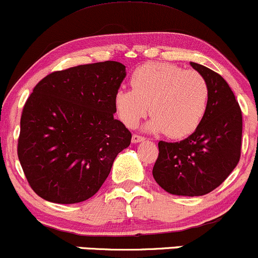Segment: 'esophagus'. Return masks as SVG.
Returning a JSON list of instances; mask_svg holds the SVG:
<instances>
[{
	"label": "esophagus",
	"instance_id": "34e87169",
	"mask_svg": "<svg viewBox=\"0 0 258 258\" xmlns=\"http://www.w3.org/2000/svg\"><path fill=\"white\" fill-rule=\"evenodd\" d=\"M145 140V138L144 136H141V135H133V139H132V141H133V144H138V142H141V141H144Z\"/></svg>",
	"mask_w": 258,
	"mask_h": 258
}]
</instances>
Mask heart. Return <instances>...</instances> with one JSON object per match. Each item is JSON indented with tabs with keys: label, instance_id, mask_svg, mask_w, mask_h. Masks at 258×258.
I'll list each match as a JSON object with an SVG mask.
<instances>
[{
	"label": "heart",
	"instance_id": "obj_1",
	"mask_svg": "<svg viewBox=\"0 0 258 258\" xmlns=\"http://www.w3.org/2000/svg\"><path fill=\"white\" fill-rule=\"evenodd\" d=\"M130 86L132 89H119L114 95L118 116L129 128H135L151 110L148 132L181 139L195 133L207 114L209 87L196 71L146 62L133 72Z\"/></svg>",
	"mask_w": 258,
	"mask_h": 258
}]
</instances>
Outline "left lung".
Instances as JSON below:
<instances>
[{"instance_id": "obj_1", "label": "left lung", "mask_w": 258, "mask_h": 258, "mask_svg": "<svg viewBox=\"0 0 258 258\" xmlns=\"http://www.w3.org/2000/svg\"><path fill=\"white\" fill-rule=\"evenodd\" d=\"M207 81L209 105L198 129L180 142L159 141L156 182L175 196H204L234 170L241 151L243 117L228 83L213 70L190 62Z\"/></svg>"}]
</instances>
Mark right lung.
<instances>
[{
  "label": "right lung",
  "instance_id": "1",
  "mask_svg": "<svg viewBox=\"0 0 258 258\" xmlns=\"http://www.w3.org/2000/svg\"><path fill=\"white\" fill-rule=\"evenodd\" d=\"M125 66L104 61L51 72L26 100L18 157L36 195L57 204L89 199L110 174L132 133L114 119Z\"/></svg>",
  "mask_w": 258,
  "mask_h": 258
}]
</instances>
